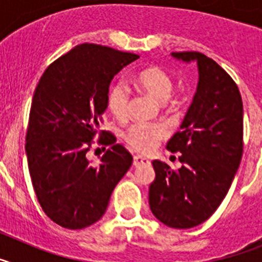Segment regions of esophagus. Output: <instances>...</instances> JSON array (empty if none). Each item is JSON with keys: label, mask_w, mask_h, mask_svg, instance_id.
<instances>
[{"label": "esophagus", "mask_w": 262, "mask_h": 262, "mask_svg": "<svg viewBox=\"0 0 262 262\" xmlns=\"http://www.w3.org/2000/svg\"><path fill=\"white\" fill-rule=\"evenodd\" d=\"M145 164H149V160L145 159L143 156H134V165L135 166H140V165H145Z\"/></svg>", "instance_id": "obj_1"}]
</instances>
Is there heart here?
I'll return each mask as SVG.
<instances>
[{
	"instance_id": "b5f03b06",
	"label": "heart",
	"mask_w": 262,
	"mask_h": 262,
	"mask_svg": "<svg viewBox=\"0 0 262 262\" xmlns=\"http://www.w3.org/2000/svg\"><path fill=\"white\" fill-rule=\"evenodd\" d=\"M134 84L157 102H166L173 93L174 82L168 72L157 66H149L140 69L134 75ZM129 90L123 82H115L107 92V107L118 119H124L128 114ZM166 128L163 124L142 123L131 124L124 133L127 144L135 151L151 152L159 145L160 140L166 136Z\"/></svg>"
}]
</instances>
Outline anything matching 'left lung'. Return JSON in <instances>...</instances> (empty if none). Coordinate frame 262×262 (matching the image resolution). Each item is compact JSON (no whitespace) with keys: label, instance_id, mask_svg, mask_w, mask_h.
Wrapping results in <instances>:
<instances>
[{"label":"left lung","instance_id":"8db88e82","mask_svg":"<svg viewBox=\"0 0 262 262\" xmlns=\"http://www.w3.org/2000/svg\"><path fill=\"white\" fill-rule=\"evenodd\" d=\"M172 56L195 61L200 77L181 131L166 145L181 152L182 166L173 170L152 161L149 207L161 223L185 230L207 221L230 190L243 156V101L235 81L212 59L201 52Z\"/></svg>","mask_w":262,"mask_h":262}]
</instances>
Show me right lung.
Listing matches in <instances>:
<instances>
[{
	"label": "right lung",
	"mask_w": 262,
	"mask_h": 262,
	"mask_svg": "<svg viewBox=\"0 0 262 262\" xmlns=\"http://www.w3.org/2000/svg\"><path fill=\"white\" fill-rule=\"evenodd\" d=\"M135 53L84 43L53 61L34 92L26 135L31 182L41 209L68 230L98 222L114 187L133 164L115 138L99 131L111 80ZM96 135L111 145L93 167L86 154Z\"/></svg>",
	"instance_id": "obj_1"
}]
</instances>
